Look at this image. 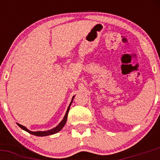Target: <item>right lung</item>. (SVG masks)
I'll use <instances>...</instances> for the list:
<instances>
[{
  "instance_id": "1",
  "label": "right lung",
  "mask_w": 160,
  "mask_h": 160,
  "mask_svg": "<svg viewBox=\"0 0 160 160\" xmlns=\"http://www.w3.org/2000/svg\"><path fill=\"white\" fill-rule=\"evenodd\" d=\"M73 98H74V97H72V101H71L70 106H69L68 108H67V112H66V114H65V116H64L63 119H62V122H61L60 123H59V125H57V126L55 127L54 128H52V129H50V130H48V131H44V132H41V131H38V132H32V131L28 130V128H26V127L23 126V125H20V124L18 123V126L20 127L21 128H22V129H23V130L26 131V132H28V133L32 134V135H36V136H46V135H52V134H55V133H57L58 132H59V131H60L62 128H63V126H64V125H65L66 122H67V116H68L69 110H70V105H71V104H72V100H73Z\"/></svg>"
}]
</instances>
